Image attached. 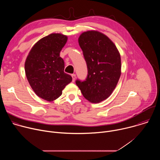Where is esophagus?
Segmentation results:
<instances>
[{"instance_id": "obj_1", "label": "esophagus", "mask_w": 160, "mask_h": 160, "mask_svg": "<svg viewBox=\"0 0 160 160\" xmlns=\"http://www.w3.org/2000/svg\"><path fill=\"white\" fill-rule=\"evenodd\" d=\"M72 78H73L72 82H75V78H76V75H75V74H72Z\"/></svg>"}]
</instances>
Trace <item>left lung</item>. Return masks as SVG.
Instances as JSON below:
<instances>
[{
	"label": "left lung",
	"mask_w": 160,
	"mask_h": 160,
	"mask_svg": "<svg viewBox=\"0 0 160 160\" xmlns=\"http://www.w3.org/2000/svg\"><path fill=\"white\" fill-rule=\"evenodd\" d=\"M87 66L85 80L76 84L83 97L92 103L107 99L115 88L121 75V58L113 42L97 31H87L78 38Z\"/></svg>",
	"instance_id": "8db88e82"
}]
</instances>
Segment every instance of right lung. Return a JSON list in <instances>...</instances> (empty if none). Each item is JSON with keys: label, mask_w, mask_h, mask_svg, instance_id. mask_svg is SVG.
Here are the masks:
<instances>
[{"label": "right lung", "mask_w": 160, "mask_h": 160, "mask_svg": "<svg viewBox=\"0 0 160 160\" xmlns=\"http://www.w3.org/2000/svg\"><path fill=\"white\" fill-rule=\"evenodd\" d=\"M68 40L66 35L52 33L38 41L25 61L27 80L35 94L48 101L62 94L72 77L64 72V62L59 53Z\"/></svg>", "instance_id": "add662e5"}]
</instances>
